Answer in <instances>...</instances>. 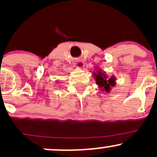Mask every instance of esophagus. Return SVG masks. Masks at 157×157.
<instances>
[{"label": "esophagus", "mask_w": 157, "mask_h": 157, "mask_svg": "<svg viewBox=\"0 0 157 157\" xmlns=\"http://www.w3.org/2000/svg\"><path fill=\"white\" fill-rule=\"evenodd\" d=\"M75 64L76 66H77V67H83L84 63H83L81 60H77L75 62Z\"/></svg>", "instance_id": "34e87169"}]
</instances>
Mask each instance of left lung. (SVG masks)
Wrapping results in <instances>:
<instances>
[{
  "label": "left lung",
  "instance_id": "left-lung-1",
  "mask_svg": "<svg viewBox=\"0 0 157 157\" xmlns=\"http://www.w3.org/2000/svg\"><path fill=\"white\" fill-rule=\"evenodd\" d=\"M94 76L96 77V81L97 84L99 85L100 87H103L105 89V91H106L107 93L109 92L111 86H115V78L111 77L110 79L107 80L104 74L102 75L100 71H99L98 74H94Z\"/></svg>",
  "mask_w": 157,
  "mask_h": 157
}]
</instances>
